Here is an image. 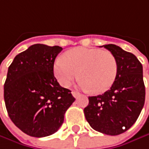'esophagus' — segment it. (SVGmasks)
Segmentation results:
<instances>
[{"label":"esophagus","mask_w":149,"mask_h":149,"mask_svg":"<svg viewBox=\"0 0 149 149\" xmlns=\"http://www.w3.org/2000/svg\"><path fill=\"white\" fill-rule=\"evenodd\" d=\"M72 95L74 96L75 98H77V97L80 95V93H79V92H77V91H74V90L72 92Z\"/></svg>","instance_id":"obj_1"}]
</instances>
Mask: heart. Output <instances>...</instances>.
I'll return each instance as SVG.
<instances>
[{"label":"heart","mask_w":149,"mask_h":149,"mask_svg":"<svg viewBox=\"0 0 149 149\" xmlns=\"http://www.w3.org/2000/svg\"><path fill=\"white\" fill-rule=\"evenodd\" d=\"M54 72L62 86L68 87L78 77L80 86L94 94L107 91L114 84L118 74V62L108 51L99 48L76 47L57 58Z\"/></svg>","instance_id":"heart-1"}]
</instances>
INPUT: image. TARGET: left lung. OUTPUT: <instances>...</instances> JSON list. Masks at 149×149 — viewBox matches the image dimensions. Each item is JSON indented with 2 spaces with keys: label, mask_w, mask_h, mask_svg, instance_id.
I'll return each instance as SVG.
<instances>
[{
  "label": "left lung",
  "mask_w": 149,
  "mask_h": 149,
  "mask_svg": "<svg viewBox=\"0 0 149 149\" xmlns=\"http://www.w3.org/2000/svg\"><path fill=\"white\" fill-rule=\"evenodd\" d=\"M115 56L118 74L113 86L104 94L88 96L84 112L89 125L101 133L117 136L130 128L145 102L142 65L131 53L114 44L104 45Z\"/></svg>",
  "instance_id": "left-lung-1"
}]
</instances>
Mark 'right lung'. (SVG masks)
<instances>
[{
  "label": "right lung",
  "instance_id": "right-lung-1",
  "mask_svg": "<svg viewBox=\"0 0 149 149\" xmlns=\"http://www.w3.org/2000/svg\"><path fill=\"white\" fill-rule=\"evenodd\" d=\"M62 47L34 44L16 55L8 67L4 100L13 123L24 133L44 137L56 132L74 102L71 90L61 87L54 64Z\"/></svg>",
  "mask_w": 149,
  "mask_h": 149
}]
</instances>
